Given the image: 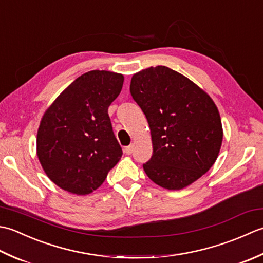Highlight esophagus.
<instances>
[{
	"instance_id": "esophagus-1",
	"label": "esophagus",
	"mask_w": 263,
	"mask_h": 263,
	"mask_svg": "<svg viewBox=\"0 0 263 263\" xmlns=\"http://www.w3.org/2000/svg\"><path fill=\"white\" fill-rule=\"evenodd\" d=\"M133 151H134V145L132 144V145H129V146H126V148H125V153L126 154H132L133 153Z\"/></svg>"
}]
</instances>
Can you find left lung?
Returning <instances> with one entry per match:
<instances>
[{"mask_svg":"<svg viewBox=\"0 0 263 263\" xmlns=\"http://www.w3.org/2000/svg\"><path fill=\"white\" fill-rule=\"evenodd\" d=\"M130 94L151 130L153 154L143 164L149 179L163 189L181 190L212 167L223 132L217 105L204 90L158 66L134 74Z\"/></svg>","mask_w":263,"mask_h":263,"instance_id":"obj_1","label":"left lung"}]
</instances>
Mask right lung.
<instances>
[{
    "label": "right lung",
    "mask_w": 263,
    "mask_h": 263,
    "mask_svg": "<svg viewBox=\"0 0 263 263\" xmlns=\"http://www.w3.org/2000/svg\"><path fill=\"white\" fill-rule=\"evenodd\" d=\"M124 76L92 70L72 82L43 116L37 157L47 177L71 194L86 195L103 184L122 149L108 109L120 94Z\"/></svg>",
    "instance_id": "obj_1"
}]
</instances>
